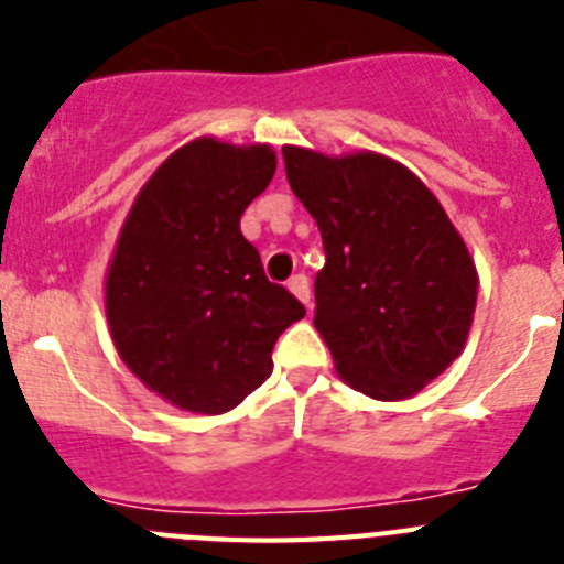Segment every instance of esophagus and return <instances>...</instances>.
<instances>
[{
	"label": "esophagus",
	"mask_w": 564,
	"mask_h": 564,
	"mask_svg": "<svg viewBox=\"0 0 564 564\" xmlns=\"http://www.w3.org/2000/svg\"><path fill=\"white\" fill-rule=\"evenodd\" d=\"M288 288H291V293L302 302V305L311 307V282H307L305 273H296V276L288 279Z\"/></svg>",
	"instance_id": "1"
}]
</instances>
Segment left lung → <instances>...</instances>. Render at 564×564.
<instances>
[{
  "instance_id": "obj_1",
  "label": "left lung",
  "mask_w": 564,
  "mask_h": 564,
  "mask_svg": "<svg viewBox=\"0 0 564 564\" xmlns=\"http://www.w3.org/2000/svg\"><path fill=\"white\" fill-rule=\"evenodd\" d=\"M288 183L322 231L316 316L336 372L364 395L401 401L466 344L477 271L435 194L383 154L327 158L285 147Z\"/></svg>"
}]
</instances>
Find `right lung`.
Returning <instances> with one entry per match:
<instances>
[{
  "instance_id": "1",
  "label": "right lung",
  "mask_w": 564,
  "mask_h": 564,
  "mask_svg": "<svg viewBox=\"0 0 564 564\" xmlns=\"http://www.w3.org/2000/svg\"><path fill=\"white\" fill-rule=\"evenodd\" d=\"M276 172L271 147L186 143L141 188L107 273V318L129 370L188 412L234 410L271 376L305 316L265 276L239 217Z\"/></svg>"
}]
</instances>
